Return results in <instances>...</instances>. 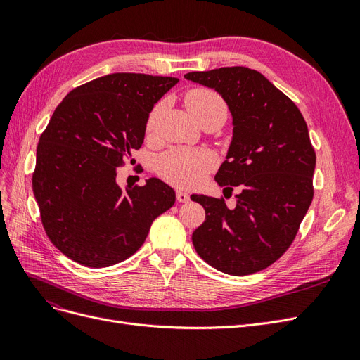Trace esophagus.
Listing matches in <instances>:
<instances>
[{
    "instance_id": "1",
    "label": "esophagus",
    "mask_w": 360,
    "mask_h": 360,
    "mask_svg": "<svg viewBox=\"0 0 360 360\" xmlns=\"http://www.w3.org/2000/svg\"><path fill=\"white\" fill-rule=\"evenodd\" d=\"M176 195H177V201L179 202H188L191 200L189 198V193L186 191H183V189H177Z\"/></svg>"
}]
</instances>
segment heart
<instances>
[{
	"label": "heart",
	"instance_id": "b5f03b06",
	"mask_svg": "<svg viewBox=\"0 0 360 360\" xmlns=\"http://www.w3.org/2000/svg\"><path fill=\"white\" fill-rule=\"evenodd\" d=\"M188 111L197 120L204 112L214 108H225L224 102L214 91L207 89L191 90L184 97ZM162 111V105H156L151 110L146 130L147 135H153L158 120ZM216 165V158L207 150L193 148H174L159 158L158 171L160 176L169 183L181 188H193L204 180L205 174Z\"/></svg>",
	"mask_w": 360,
	"mask_h": 360
}]
</instances>
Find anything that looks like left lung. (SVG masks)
Returning <instances> with one entry per match:
<instances>
[{
    "instance_id": "1",
    "label": "left lung",
    "mask_w": 360,
    "mask_h": 360,
    "mask_svg": "<svg viewBox=\"0 0 360 360\" xmlns=\"http://www.w3.org/2000/svg\"><path fill=\"white\" fill-rule=\"evenodd\" d=\"M184 78L214 90L230 110L233 138L214 180L230 191L242 186L233 209L224 200L191 195L205 210L192 243L224 274H255L285 252L312 202L315 151L307 122L257 70L221 68Z\"/></svg>"
}]
</instances>
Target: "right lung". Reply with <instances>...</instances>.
<instances>
[{
	"label": "right lung",
	"mask_w": 360,
	"mask_h": 360,
	"mask_svg": "<svg viewBox=\"0 0 360 360\" xmlns=\"http://www.w3.org/2000/svg\"><path fill=\"white\" fill-rule=\"evenodd\" d=\"M177 82L111 73L72 90L53 111L39 139L32 192L51 242L76 263H122L176 202L156 177L124 189L115 179L120 163L143 146L153 106Z\"/></svg>",
	"instance_id": "add662e5"
}]
</instances>
